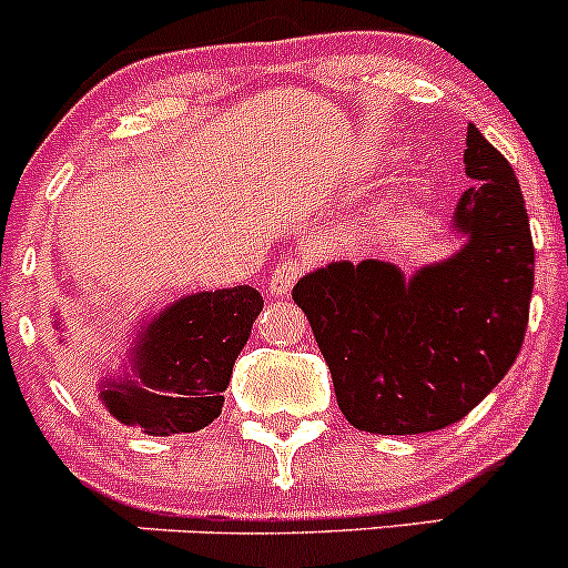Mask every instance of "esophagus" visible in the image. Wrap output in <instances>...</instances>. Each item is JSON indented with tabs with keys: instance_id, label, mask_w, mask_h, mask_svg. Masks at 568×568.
Returning <instances> with one entry per match:
<instances>
[{
	"instance_id": "1",
	"label": "esophagus",
	"mask_w": 568,
	"mask_h": 568,
	"mask_svg": "<svg viewBox=\"0 0 568 568\" xmlns=\"http://www.w3.org/2000/svg\"><path fill=\"white\" fill-rule=\"evenodd\" d=\"M300 274H302V261L300 257H288V261H283L274 266L272 285H268V288H272L274 296H285L296 285Z\"/></svg>"
}]
</instances>
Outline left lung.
Wrapping results in <instances>:
<instances>
[{"instance_id":"obj_1","label":"left lung","mask_w":568,"mask_h":568,"mask_svg":"<svg viewBox=\"0 0 568 568\" xmlns=\"http://www.w3.org/2000/svg\"><path fill=\"white\" fill-rule=\"evenodd\" d=\"M454 225L464 247L409 280L385 261H337L305 274L294 302L329 365L337 406L359 432L426 434L462 420L523 348L532 239L508 159L467 125Z\"/></svg>"}]
</instances>
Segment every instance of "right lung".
<instances>
[{"label":"right lung","instance_id":"obj_1","mask_svg":"<svg viewBox=\"0 0 568 568\" xmlns=\"http://www.w3.org/2000/svg\"><path fill=\"white\" fill-rule=\"evenodd\" d=\"M261 307L252 285H236L183 296L159 313L131 343L134 379L101 385L109 415L151 437L209 426Z\"/></svg>","mask_w":568,"mask_h":568}]
</instances>
